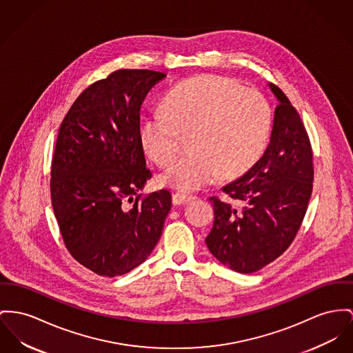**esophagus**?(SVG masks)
Segmentation results:
<instances>
[{"label":"esophagus","mask_w":353,"mask_h":353,"mask_svg":"<svg viewBox=\"0 0 353 353\" xmlns=\"http://www.w3.org/2000/svg\"><path fill=\"white\" fill-rule=\"evenodd\" d=\"M195 199H196V196L190 195V194H185V192H175L172 195V203L174 205H185V203L192 202Z\"/></svg>","instance_id":"obj_1"}]
</instances>
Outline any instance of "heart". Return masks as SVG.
Masks as SVG:
<instances>
[{
    "label": "heart",
    "instance_id": "heart-1",
    "mask_svg": "<svg viewBox=\"0 0 353 353\" xmlns=\"http://www.w3.org/2000/svg\"><path fill=\"white\" fill-rule=\"evenodd\" d=\"M165 110L152 111L141 127V144L158 165L178 154L183 134L191 152L161 175L163 185L195 191L219 178L248 172L266 148L272 128L268 99L233 77L205 74L188 79L165 97Z\"/></svg>",
    "mask_w": 353,
    "mask_h": 353
}]
</instances>
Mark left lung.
<instances>
[{"label": "left lung", "instance_id": "8db88e82", "mask_svg": "<svg viewBox=\"0 0 353 353\" xmlns=\"http://www.w3.org/2000/svg\"><path fill=\"white\" fill-rule=\"evenodd\" d=\"M277 97L270 143L256 165L212 196L214 223L206 236L212 256L238 273H254L290 246L305 216L313 188V152L305 127L286 94ZM243 208L236 210L232 202Z\"/></svg>", "mask_w": 353, "mask_h": 353}]
</instances>
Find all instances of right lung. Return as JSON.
Wrapping results in <instances>:
<instances>
[{
    "instance_id": "1",
    "label": "right lung",
    "mask_w": 353,
    "mask_h": 353,
    "mask_svg": "<svg viewBox=\"0 0 353 353\" xmlns=\"http://www.w3.org/2000/svg\"><path fill=\"white\" fill-rule=\"evenodd\" d=\"M165 73L119 70L91 84L63 120L50 170V198L65 248L103 277L139 266L158 243L171 194H139L145 167L141 108Z\"/></svg>"
}]
</instances>
